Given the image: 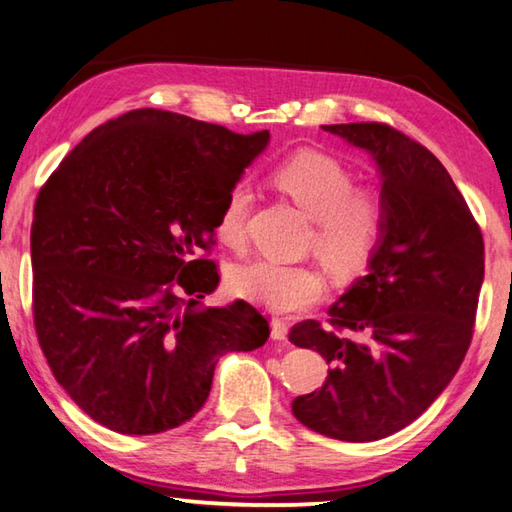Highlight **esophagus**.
<instances>
[{
    "label": "esophagus",
    "mask_w": 512,
    "mask_h": 512,
    "mask_svg": "<svg viewBox=\"0 0 512 512\" xmlns=\"http://www.w3.org/2000/svg\"><path fill=\"white\" fill-rule=\"evenodd\" d=\"M286 337H288V324L284 322V319L275 317L273 319V339H279V342H282V339H286Z\"/></svg>",
    "instance_id": "esophagus-1"
}]
</instances>
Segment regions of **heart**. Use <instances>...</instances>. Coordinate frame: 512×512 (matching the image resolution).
<instances>
[{
    "mask_svg": "<svg viewBox=\"0 0 512 512\" xmlns=\"http://www.w3.org/2000/svg\"><path fill=\"white\" fill-rule=\"evenodd\" d=\"M273 184L313 217L310 246L337 275H357L382 244L388 204L375 186H355L350 168L335 157L299 150L273 170ZM253 193L246 184L228 190L215 230L226 246L242 248ZM230 284L239 295L273 313H299L326 293V277L313 264L257 259L235 268Z\"/></svg>",
    "mask_w": 512,
    "mask_h": 512,
    "instance_id": "1",
    "label": "heart"
}]
</instances>
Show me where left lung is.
Wrapping results in <instances>:
<instances>
[{
  "mask_svg": "<svg viewBox=\"0 0 512 512\" xmlns=\"http://www.w3.org/2000/svg\"><path fill=\"white\" fill-rule=\"evenodd\" d=\"M366 148L382 170V244L326 326L306 319L288 339L330 364L324 386L293 399L306 428L375 442L424 413L462 366L484 282V237L442 162L382 122L322 126Z\"/></svg>",
  "mask_w": 512,
  "mask_h": 512,
  "instance_id": "8db88e82",
  "label": "left lung"
}]
</instances>
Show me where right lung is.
<instances>
[{"label":"right lung","instance_id":"1","mask_svg":"<svg viewBox=\"0 0 512 512\" xmlns=\"http://www.w3.org/2000/svg\"><path fill=\"white\" fill-rule=\"evenodd\" d=\"M268 137L137 108L88 133L39 190L35 333L95 422L122 435L182 426L208 399L219 357L266 344L257 308L199 302L219 284L208 259L219 208Z\"/></svg>","mask_w":512,"mask_h":512}]
</instances>
